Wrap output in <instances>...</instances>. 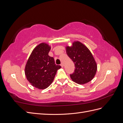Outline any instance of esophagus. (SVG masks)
<instances>
[{
    "instance_id": "esophagus-1",
    "label": "esophagus",
    "mask_w": 123,
    "mask_h": 123,
    "mask_svg": "<svg viewBox=\"0 0 123 123\" xmlns=\"http://www.w3.org/2000/svg\"><path fill=\"white\" fill-rule=\"evenodd\" d=\"M61 67H62V68L64 67V64H63V63H62V64H61Z\"/></svg>"
}]
</instances>
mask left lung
Returning a JSON list of instances; mask_svg holds the SVG:
<instances>
[{
    "mask_svg": "<svg viewBox=\"0 0 123 123\" xmlns=\"http://www.w3.org/2000/svg\"><path fill=\"white\" fill-rule=\"evenodd\" d=\"M66 53L75 65V70L70 77L74 82L85 84L94 77L97 65L88 48L80 42H74L72 46L66 47Z\"/></svg>",
    "mask_w": 123,
    "mask_h": 123,
    "instance_id": "obj_1",
    "label": "left lung"
}]
</instances>
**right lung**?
<instances>
[{"mask_svg":"<svg viewBox=\"0 0 123 123\" xmlns=\"http://www.w3.org/2000/svg\"><path fill=\"white\" fill-rule=\"evenodd\" d=\"M51 47L41 43L30 56L25 67V75L33 86L39 89L48 88L53 82L57 71L61 66L55 64L53 57L48 54Z\"/></svg>","mask_w":123,"mask_h":123,"instance_id":"add662e5","label":"right lung"}]
</instances>
